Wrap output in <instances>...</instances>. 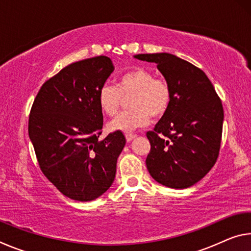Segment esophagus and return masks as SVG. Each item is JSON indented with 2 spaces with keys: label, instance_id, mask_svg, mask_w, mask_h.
Masks as SVG:
<instances>
[{
  "label": "esophagus",
  "instance_id": "esophagus-1",
  "mask_svg": "<svg viewBox=\"0 0 251 251\" xmlns=\"http://www.w3.org/2000/svg\"><path fill=\"white\" fill-rule=\"evenodd\" d=\"M125 137H126V141L127 142H130L131 139H134L136 137V135L133 133H126L125 134Z\"/></svg>",
  "mask_w": 251,
  "mask_h": 251
}]
</instances>
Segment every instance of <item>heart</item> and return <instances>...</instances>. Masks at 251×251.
<instances>
[{
	"mask_svg": "<svg viewBox=\"0 0 251 251\" xmlns=\"http://www.w3.org/2000/svg\"><path fill=\"white\" fill-rule=\"evenodd\" d=\"M131 96L128 112L110 121V131H131L150 124L151 117L163 116L171 105L172 88L164 77H155L151 71L136 67L117 78L116 86L105 84L99 91V105L107 116H115L123 97Z\"/></svg>",
	"mask_w": 251,
	"mask_h": 251,
	"instance_id": "heart-1",
	"label": "heart"
}]
</instances>
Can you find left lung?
<instances>
[{
	"label": "left lung",
	"mask_w": 251,
	"mask_h": 251,
	"mask_svg": "<svg viewBox=\"0 0 251 251\" xmlns=\"http://www.w3.org/2000/svg\"><path fill=\"white\" fill-rule=\"evenodd\" d=\"M152 62L171 85L172 101L154 130L147 131L151 176L169 188L184 189L206 176L218 158L224 108L209 78L192 63L168 53L137 54Z\"/></svg>",
	"instance_id": "8db88e82"
}]
</instances>
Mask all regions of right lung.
Listing matches in <instances>:
<instances>
[{
  "label": "right lung",
  "mask_w": 251,
  "mask_h": 251,
  "mask_svg": "<svg viewBox=\"0 0 251 251\" xmlns=\"http://www.w3.org/2000/svg\"><path fill=\"white\" fill-rule=\"evenodd\" d=\"M113 71L101 55L72 63L42 85L29 113L28 135L42 173L74 201H94L112 186L125 146L122 131L99 141L97 96Z\"/></svg>",
  "instance_id": "obj_1"
}]
</instances>
